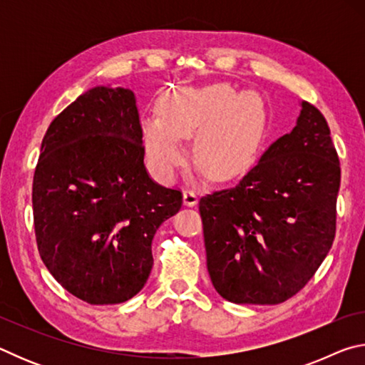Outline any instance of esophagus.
I'll return each instance as SVG.
<instances>
[{
  "label": "esophagus",
  "instance_id": "34e87169",
  "mask_svg": "<svg viewBox=\"0 0 365 365\" xmlns=\"http://www.w3.org/2000/svg\"><path fill=\"white\" fill-rule=\"evenodd\" d=\"M183 202L185 206H195L197 202V193L195 190L187 188L183 191Z\"/></svg>",
  "mask_w": 365,
  "mask_h": 365
}]
</instances>
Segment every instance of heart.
Listing matches in <instances>:
<instances>
[{"label":"heart","mask_w":365,"mask_h":365,"mask_svg":"<svg viewBox=\"0 0 365 365\" xmlns=\"http://www.w3.org/2000/svg\"><path fill=\"white\" fill-rule=\"evenodd\" d=\"M158 110L145 119L143 135L151 168L165 180L187 164L183 138L195 133L196 163L217 180L243 174L256 156L262 113L250 93L227 83L178 88L159 98Z\"/></svg>","instance_id":"b5f03b06"}]
</instances>
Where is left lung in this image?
<instances>
[{
    "instance_id": "obj_1",
    "label": "left lung",
    "mask_w": 365,
    "mask_h": 365,
    "mask_svg": "<svg viewBox=\"0 0 365 365\" xmlns=\"http://www.w3.org/2000/svg\"><path fill=\"white\" fill-rule=\"evenodd\" d=\"M339 180L329 123L302 101L293 130L237 187L200 200L207 272L222 298L279 304L304 288L335 240Z\"/></svg>"
}]
</instances>
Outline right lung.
Segmentation results:
<instances>
[{"mask_svg": "<svg viewBox=\"0 0 365 365\" xmlns=\"http://www.w3.org/2000/svg\"><path fill=\"white\" fill-rule=\"evenodd\" d=\"M132 90L95 86L51 122L34 175L43 264L90 304H119L145 287L154 233L182 207V191L145 168Z\"/></svg>", "mask_w": 365, "mask_h": 365, "instance_id": "right-lung-1", "label": "right lung"}]
</instances>
